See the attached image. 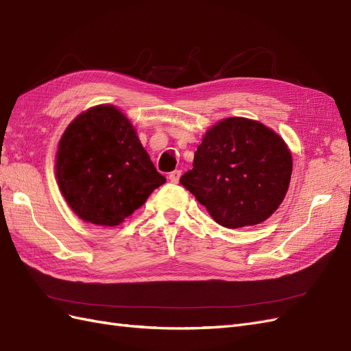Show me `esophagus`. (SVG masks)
<instances>
[{
  "label": "esophagus",
  "mask_w": 351,
  "mask_h": 351,
  "mask_svg": "<svg viewBox=\"0 0 351 351\" xmlns=\"http://www.w3.org/2000/svg\"><path fill=\"white\" fill-rule=\"evenodd\" d=\"M180 176H182V171H180V169H176V171H173V173H169L168 178H169V180H171V183H178V180H180Z\"/></svg>",
  "instance_id": "34e87169"
}]
</instances>
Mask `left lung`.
Returning <instances> with one entry per match:
<instances>
[{
  "label": "left lung",
  "mask_w": 351,
  "mask_h": 351,
  "mask_svg": "<svg viewBox=\"0 0 351 351\" xmlns=\"http://www.w3.org/2000/svg\"><path fill=\"white\" fill-rule=\"evenodd\" d=\"M292 155L283 138L258 121L232 117L208 130L193 168L180 178L215 223L227 229L266 221L285 197Z\"/></svg>",
  "instance_id": "obj_1"
}]
</instances>
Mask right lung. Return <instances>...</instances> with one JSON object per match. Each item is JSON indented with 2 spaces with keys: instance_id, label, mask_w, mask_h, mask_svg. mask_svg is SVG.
Here are the masks:
<instances>
[{
  "instance_id": "1",
  "label": "right lung",
  "mask_w": 351,
  "mask_h": 351,
  "mask_svg": "<svg viewBox=\"0 0 351 351\" xmlns=\"http://www.w3.org/2000/svg\"><path fill=\"white\" fill-rule=\"evenodd\" d=\"M54 168L72 211L103 227L119 226L167 182L131 121L112 105L93 106L66 127Z\"/></svg>"
}]
</instances>
